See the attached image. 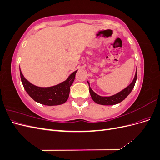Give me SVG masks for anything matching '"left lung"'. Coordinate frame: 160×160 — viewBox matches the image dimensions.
Listing matches in <instances>:
<instances>
[{
  "instance_id": "obj_1",
  "label": "left lung",
  "mask_w": 160,
  "mask_h": 160,
  "mask_svg": "<svg viewBox=\"0 0 160 160\" xmlns=\"http://www.w3.org/2000/svg\"><path fill=\"white\" fill-rule=\"evenodd\" d=\"M137 75H138V70L136 69L134 79L132 83H131L126 88H125L122 91H121L117 94L113 95L112 96H109V97H102L96 94L90 88L89 83V81H88L89 86V93L91 96V98L93 99V100L96 103L103 105H115L122 102L123 100H124L127 98L128 95L131 93V92H132V89H133L135 82H136V80H137Z\"/></svg>"
}]
</instances>
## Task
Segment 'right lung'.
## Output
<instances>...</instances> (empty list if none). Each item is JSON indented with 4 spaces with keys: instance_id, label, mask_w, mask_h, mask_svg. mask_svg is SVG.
Returning <instances> with one entry per match:
<instances>
[{
    "instance_id": "right-lung-1",
    "label": "right lung",
    "mask_w": 160,
    "mask_h": 160,
    "mask_svg": "<svg viewBox=\"0 0 160 160\" xmlns=\"http://www.w3.org/2000/svg\"><path fill=\"white\" fill-rule=\"evenodd\" d=\"M77 70L69 76L65 81L49 88H41L31 83L23 76L20 69L21 79L24 88L31 98L37 102L45 105H58L68 99L70 87L73 83Z\"/></svg>"
}]
</instances>
